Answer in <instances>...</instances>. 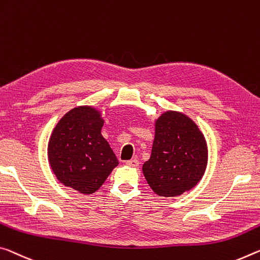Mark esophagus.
<instances>
[{
  "instance_id": "esophagus-1",
  "label": "esophagus",
  "mask_w": 260,
  "mask_h": 260,
  "mask_svg": "<svg viewBox=\"0 0 260 260\" xmlns=\"http://www.w3.org/2000/svg\"><path fill=\"white\" fill-rule=\"evenodd\" d=\"M126 166L137 168V167H139V160H138V159H135V158H133V159H129V160H126Z\"/></svg>"
}]
</instances>
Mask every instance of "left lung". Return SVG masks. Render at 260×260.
I'll return each mask as SVG.
<instances>
[{"label": "left lung", "instance_id": "1", "mask_svg": "<svg viewBox=\"0 0 260 260\" xmlns=\"http://www.w3.org/2000/svg\"><path fill=\"white\" fill-rule=\"evenodd\" d=\"M207 163V141L188 115L169 110L155 119L151 155L142 172L156 194L174 198L192 189L204 177Z\"/></svg>", "mask_w": 260, "mask_h": 260}]
</instances>
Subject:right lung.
Masks as SVG:
<instances>
[{
	"label": "right lung",
	"mask_w": 260,
	"mask_h": 260,
	"mask_svg": "<svg viewBox=\"0 0 260 260\" xmlns=\"http://www.w3.org/2000/svg\"><path fill=\"white\" fill-rule=\"evenodd\" d=\"M101 110L81 105L68 111L52 131L47 157L53 174L64 186L92 194L119 160L102 135Z\"/></svg>",
	"instance_id": "1"
}]
</instances>
